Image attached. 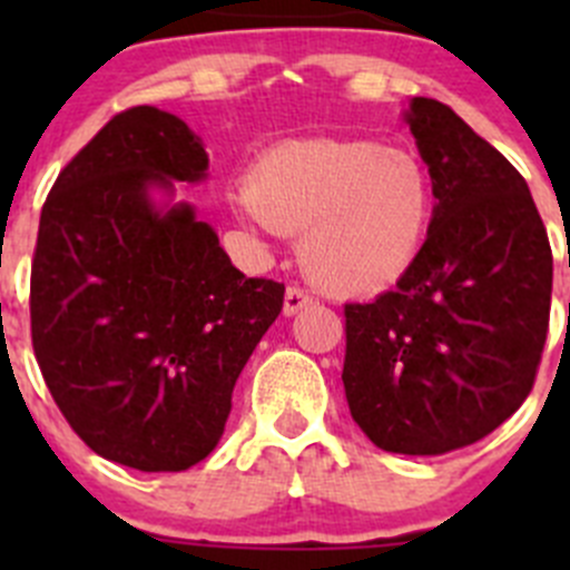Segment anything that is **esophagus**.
<instances>
[{
    "instance_id": "1",
    "label": "esophagus",
    "mask_w": 570,
    "mask_h": 570,
    "mask_svg": "<svg viewBox=\"0 0 570 570\" xmlns=\"http://www.w3.org/2000/svg\"><path fill=\"white\" fill-rule=\"evenodd\" d=\"M308 303H314V297L308 295L303 286H289V289H286V297H284V314H289L292 317V314L303 312Z\"/></svg>"
}]
</instances>
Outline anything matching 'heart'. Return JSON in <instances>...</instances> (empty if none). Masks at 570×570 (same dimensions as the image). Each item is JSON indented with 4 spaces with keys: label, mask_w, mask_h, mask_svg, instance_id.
Listing matches in <instances>:
<instances>
[{
    "label": "heart",
    "mask_w": 570,
    "mask_h": 570,
    "mask_svg": "<svg viewBox=\"0 0 570 570\" xmlns=\"http://www.w3.org/2000/svg\"><path fill=\"white\" fill-rule=\"evenodd\" d=\"M239 212L281 234H303L301 262L325 289L370 295L407 273L433 220L422 157L377 140H292L250 168Z\"/></svg>",
    "instance_id": "obj_1"
}]
</instances>
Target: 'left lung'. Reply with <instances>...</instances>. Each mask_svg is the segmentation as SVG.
I'll use <instances>...</instances> for the list:
<instances>
[{"label":"left lung","mask_w":570,"mask_h":570,"mask_svg":"<svg viewBox=\"0 0 570 570\" xmlns=\"http://www.w3.org/2000/svg\"><path fill=\"white\" fill-rule=\"evenodd\" d=\"M439 198L416 262L344 306V396L375 446L444 455L527 400L551 312V245L524 176L435 99L405 115Z\"/></svg>","instance_id":"1"}]
</instances>
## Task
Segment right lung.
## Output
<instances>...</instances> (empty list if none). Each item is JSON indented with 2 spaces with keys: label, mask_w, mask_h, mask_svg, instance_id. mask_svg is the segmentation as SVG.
Here are the masks:
<instances>
[{
  "label": "right lung",
  "mask_w": 570,
  "mask_h": 570,
  "mask_svg": "<svg viewBox=\"0 0 570 570\" xmlns=\"http://www.w3.org/2000/svg\"><path fill=\"white\" fill-rule=\"evenodd\" d=\"M181 118L112 115L60 170L40 209L30 275L32 350L73 433L107 461L184 471L220 441L232 394L284 306V284L245 278L187 204L148 187L204 178Z\"/></svg>",
  "instance_id": "right-lung-1"
}]
</instances>
